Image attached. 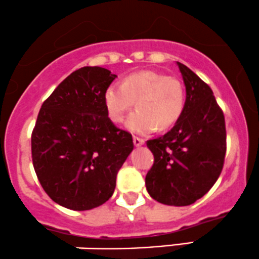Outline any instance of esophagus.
Listing matches in <instances>:
<instances>
[{
	"label": "esophagus",
	"instance_id": "1",
	"mask_svg": "<svg viewBox=\"0 0 259 259\" xmlns=\"http://www.w3.org/2000/svg\"><path fill=\"white\" fill-rule=\"evenodd\" d=\"M133 141H134V145L136 147H139V146H143L144 145V140L143 139H140V138H136V136H134V139H133Z\"/></svg>",
	"mask_w": 259,
	"mask_h": 259
}]
</instances>
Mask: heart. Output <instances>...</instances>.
Wrapping results in <instances>:
<instances>
[{"label":"heart","mask_w":259,"mask_h":259,"mask_svg":"<svg viewBox=\"0 0 259 259\" xmlns=\"http://www.w3.org/2000/svg\"><path fill=\"white\" fill-rule=\"evenodd\" d=\"M108 118L119 124L136 102L134 113L127 118L126 129L133 134L146 135L156 129H168L181 118L186 102L183 83L157 71H140L129 75L121 86L110 84L104 92Z\"/></svg>","instance_id":"heart-1"}]
</instances>
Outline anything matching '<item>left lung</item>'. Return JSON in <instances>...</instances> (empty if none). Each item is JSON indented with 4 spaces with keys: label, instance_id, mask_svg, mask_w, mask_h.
Masks as SVG:
<instances>
[{
    "label": "left lung",
    "instance_id": "1",
    "mask_svg": "<svg viewBox=\"0 0 259 259\" xmlns=\"http://www.w3.org/2000/svg\"><path fill=\"white\" fill-rule=\"evenodd\" d=\"M186 84L181 118L163 136L147 140L155 157L145 183L151 198L166 205H190L218 181L226 153L225 118L211 88L177 62Z\"/></svg>",
    "mask_w": 259,
    "mask_h": 259
}]
</instances>
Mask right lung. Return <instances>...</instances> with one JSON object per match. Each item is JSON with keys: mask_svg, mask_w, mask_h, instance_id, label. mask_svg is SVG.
Segmentation results:
<instances>
[{"mask_svg": "<svg viewBox=\"0 0 259 259\" xmlns=\"http://www.w3.org/2000/svg\"><path fill=\"white\" fill-rule=\"evenodd\" d=\"M116 75L99 66L73 71L42 103L32 158L42 189L71 210H90L113 195L133 136L108 118L104 92Z\"/></svg>", "mask_w": 259, "mask_h": 259, "instance_id": "obj_1", "label": "right lung"}]
</instances>
